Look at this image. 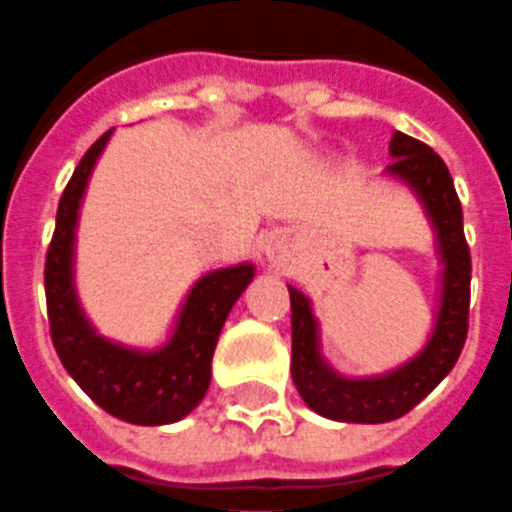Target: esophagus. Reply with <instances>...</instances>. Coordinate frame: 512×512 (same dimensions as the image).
<instances>
[{
  "label": "esophagus",
  "instance_id": "34e87169",
  "mask_svg": "<svg viewBox=\"0 0 512 512\" xmlns=\"http://www.w3.org/2000/svg\"><path fill=\"white\" fill-rule=\"evenodd\" d=\"M275 251H277V243H275V245H269V251H267L269 256H272V253H275Z\"/></svg>",
  "mask_w": 512,
  "mask_h": 512
}]
</instances>
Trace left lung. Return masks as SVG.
I'll use <instances>...</instances> for the list:
<instances>
[{
  "mask_svg": "<svg viewBox=\"0 0 512 512\" xmlns=\"http://www.w3.org/2000/svg\"><path fill=\"white\" fill-rule=\"evenodd\" d=\"M388 155L394 161L386 166V174L415 192L436 235L439 306L431 335L415 357L380 375L349 378L322 357L320 322L312 312V301L288 285L293 383L317 415L338 423H388L407 415L447 378L468 335L470 251L463 232V206L447 163L431 147L402 132L391 137Z\"/></svg>",
  "mask_w": 512,
  "mask_h": 512,
  "instance_id": "obj_1",
  "label": "left lung"
}]
</instances>
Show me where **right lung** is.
<instances>
[{"label": "right lung", "mask_w": 512, "mask_h": 512, "mask_svg": "<svg viewBox=\"0 0 512 512\" xmlns=\"http://www.w3.org/2000/svg\"><path fill=\"white\" fill-rule=\"evenodd\" d=\"M110 134L113 129L89 147L57 206L44 264L49 330L63 367L94 404L126 423L169 425L187 418L206 396L219 333L256 267L243 261L206 272L179 306L171 335L155 349H134L97 333L76 293V230L89 177Z\"/></svg>", "instance_id": "1"}]
</instances>
